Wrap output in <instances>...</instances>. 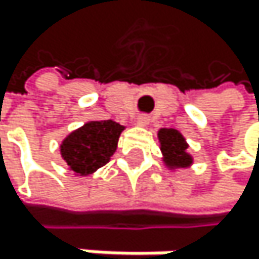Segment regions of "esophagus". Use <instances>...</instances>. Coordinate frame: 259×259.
I'll use <instances>...</instances> for the list:
<instances>
[{
  "instance_id": "1",
  "label": "esophagus",
  "mask_w": 259,
  "mask_h": 259,
  "mask_svg": "<svg viewBox=\"0 0 259 259\" xmlns=\"http://www.w3.org/2000/svg\"><path fill=\"white\" fill-rule=\"evenodd\" d=\"M137 124L141 125V127L147 125V124H149V116H147V115H140V116L137 118Z\"/></svg>"
}]
</instances>
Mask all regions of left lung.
<instances>
[{
	"mask_svg": "<svg viewBox=\"0 0 259 259\" xmlns=\"http://www.w3.org/2000/svg\"><path fill=\"white\" fill-rule=\"evenodd\" d=\"M158 141L163 161L167 169H172V171L185 169L194 163L193 155L188 152V143L185 137L176 128H160Z\"/></svg>",
	"mask_w": 259,
	"mask_h": 259,
	"instance_id": "left-lung-1",
	"label": "left lung"
}]
</instances>
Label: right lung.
<instances>
[{"mask_svg": "<svg viewBox=\"0 0 259 259\" xmlns=\"http://www.w3.org/2000/svg\"><path fill=\"white\" fill-rule=\"evenodd\" d=\"M124 125L112 121H88L60 144V155L76 176H90L110 161Z\"/></svg>", "mask_w": 259, "mask_h": 259, "instance_id": "add662e5", "label": "right lung"}]
</instances>
